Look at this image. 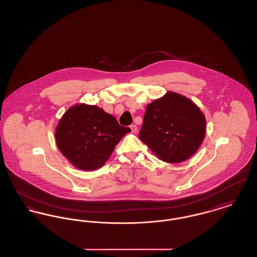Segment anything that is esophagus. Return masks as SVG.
I'll return each mask as SVG.
<instances>
[{
    "label": "esophagus",
    "instance_id": "obj_1",
    "mask_svg": "<svg viewBox=\"0 0 257 257\" xmlns=\"http://www.w3.org/2000/svg\"><path fill=\"white\" fill-rule=\"evenodd\" d=\"M130 127H131V130H132V133H136V131H137V126L135 125V124H131L130 125Z\"/></svg>",
    "mask_w": 257,
    "mask_h": 257
}]
</instances>
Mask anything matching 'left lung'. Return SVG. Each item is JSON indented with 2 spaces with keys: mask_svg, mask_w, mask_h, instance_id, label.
Segmentation results:
<instances>
[{
  "mask_svg": "<svg viewBox=\"0 0 257 257\" xmlns=\"http://www.w3.org/2000/svg\"><path fill=\"white\" fill-rule=\"evenodd\" d=\"M205 132L200 109L189 98L168 92L147 105L139 138L160 160L177 163L197 151Z\"/></svg>",
  "mask_w": 257,
  "mask_h": 257,
  "instance_id": "obj_1",
  "label": "left lung"
}]
</instances>
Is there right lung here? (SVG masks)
Masks as SVG:
<instances>
[{
    "instance_id": "obj_1",
    "label": "right lung",
    "mask_w": 257,
    "mask_h": 257,
    "mask_svg": "<svg viewBox=\"0 0 257 257\" xmlns=\"http://www.w3.org/2000/svg\"><path fill=\"white\" fill-rule=\"evenodd\" d=\"M130 127L97 106L80 104L68 109L56 128V143L75 167L95 170L101 167Z\"/></svg>"
}]
</instances>
